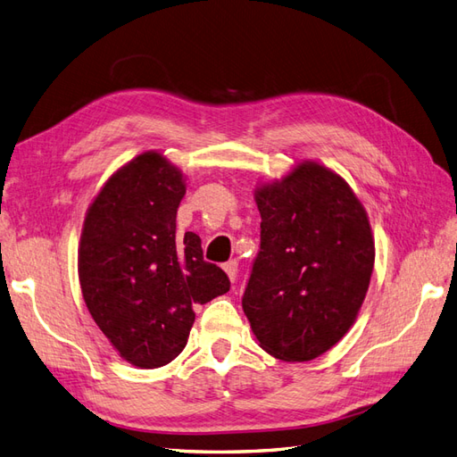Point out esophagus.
I'll return each mask as SVG.
<instances>
[{
	"instance_id": "1",
	"label": "esophagus",
	"mask_w": 457,
	"mask_h": 457,
	"mask_svg": "<svg viewBox=\"0 0 457 457\" xmlns=\"http://www.w3.org/2000/svg\"><path fill=\"white\" fill-rule=\"evenodd\" d=\"M224 270H226L228 278H229V282H231V284L236 282V279H237V262H236V261L226 262V264H224Z\"/></svg>"
}]
</instances>
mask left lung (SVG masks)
<instances>
[{
  "label": "left lung",
  "instance_id": "obj_1",
  "mask_svg": "<svg viewBox=\"0 0 457 457\" xmlns=\"http://www.w3.org/2000/svg\"><path fill=\"white\" fill-rule=\"evenodd\" d=\"M261 251L243 295L259 345L287 362L312 361L357 320L370 284L374 237L347 181L303 160L259 183Z\"/></svg>",
  "mask_w": 457,
  "mask_h": 457
}]
</instances>
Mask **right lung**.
<instances>
[{"instance_id":"right-lung-1","label":"right lung","mask_w":457,"mask_h":457,"mask_svg":"<svg viewBox=\"0 0 457 457\" xmlns=\"http://www.w3.org/2000/svg\"><path fill=\"white\" fill-rule=\"evenodd\" d=\"M185 175L158 150L135 156L104 183L87 210L79 282L90 317L117 353L158 369L189 340L195 305L229 291L201 237L175 233Z\"/></svg>"}]
</instances>
